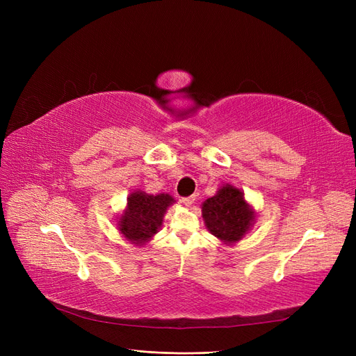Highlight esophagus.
Listing matches in <instances>:
<instances>
[{"label":"esophagus","instance_id":"34e87169","mask_svg":"<svg viewBox=\"0 0 356 356\" xmlns=\"http://www.w3.org/2000/svg\"><path fill=\"white\" fill-rule=\"evenodd\" d=\"M195 200H196V196H188V197H182L181 199V202L186 204V207H191L193 203H195Z\"/></svg>","mask_w":356,"mask_h":356}]
</instances>
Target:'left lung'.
I'll use <instances>...</instances> for the list:
<instances>
[{"mask_svg":"<svg viewBox=\"0 0 356 356\" xmlns=\"http://www.w3.org/2000/svg\"><path fill=\"white\" fill-rule=\"evenodd\" d=\"M202 215L208 230L227 243L241 241L254 221V212L245 202L243 193L229 184L203 203Z\"/></svg>","mask_w":356,"mask_h":356,"instance_id":"8db88e82","label":"left lung"}]
</instances>
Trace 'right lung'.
Instances as JSON below:
<instances>
[{
    "label": "right lung",
    "mask_w": 356,
    "mask_h": 356,
    "mask_svg": "<svg viewBox=\"0 0 356 356\" xmlns=\"http://www.w3.org/2000/svg\"><path fill=\"white\" fill-rule=\"evenodd\" d=\"M172 202L174 199L169 195L149 196L143 191L132 193L127 199V209L118 221L122 234L136 245L147 242L159 232Z\"/></svg>",
    "instance_id": "obj_1"
}]
</instances>
